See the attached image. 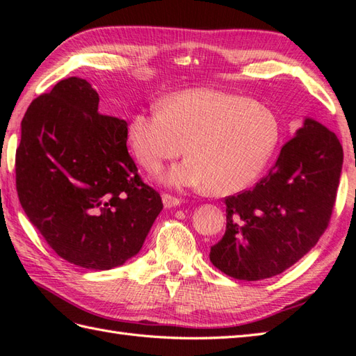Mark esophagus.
I'll list each match as a JSON object with an SVG mask.
<instances>
[{
	"instance_id": "obj_1",
	"label": "esophagus",
	"mask_w": 356,
	"mask_h": 356,
	"mask_svg": "<svg viewBox=\"0 0 356 356\" xmlns=\"http://www.w3.org/2000/svg\"><path fill=\"white\" fill-rule=\"evenodd\" d=\"M162 202H163L165 208H174V207H179L180 203H182L177 197H172V195H170V194H163Z\"/></svg>"
}]
</instances>
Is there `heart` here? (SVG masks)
<instances>
[{
  "label": "heart",
  "instance_id": "1",
  "mask_svg": "<svg viewBox=\"0 0 356 356\" xmlns=\"http://www.w3.org/2000/svg\"><path fill=\"white\" fill-rule=\"evenodd\" d=\"M280 124L268 105L214 88L184 90L163 108L139 111L128 140L148 172L185 153V162L165 172L172 188H209L214 194L243 190L266 166L277 147Z\"/></svg>",
  "mask_w": 356,
  "mask_h": 356
}]
</instances>
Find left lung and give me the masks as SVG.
Instances as JSON below:
<instances>
[{
	"mask_svg": "<svg viewBox=\"0 0 356 356\" xmlns=\"http://www.w3.org/2000/svg\"><path fill=\"white\" fill-rule=\"evenodd\" d=\"M343 147L335 133L306 118L275 165L252 190L229 195L226 231L209 260L246 282L291 268L316 245L335 205Z\"/></svg>",
	"mask_w": 356,
	"mask_h": 356,
	"instance_id": "left-lung-1",
	"label": "left lung"
}]
</instances>
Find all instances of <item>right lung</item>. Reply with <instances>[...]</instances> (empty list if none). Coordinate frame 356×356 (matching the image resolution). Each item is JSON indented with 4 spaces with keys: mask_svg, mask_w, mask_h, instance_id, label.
I'll use <instances>...</instances> for the list:
<instances>
[{
    "mask_svg": "<svg viewBox=\"0 0 356 356\" xmlns=\"http://www.w3.org/2000/svg\"><path fill=\"white\" fill-rule=\"evenodd\" d=\"M97 108L99 95L76 76L36 97L15 171L21 207L53 251L107 270L139 254L163 203L128 154L125 120Z\"/></svg>",
    "mask_w": 356,
    "mask_h": 356,
    "instance_id": "1",
    "label": "right lung"
}]
</instances>
